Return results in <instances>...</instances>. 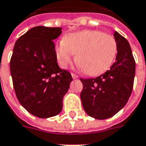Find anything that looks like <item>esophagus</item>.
Returning a JSON list of instances; mask_svg holds the SVG:
<instances>
[{"instance_id": "1", "label": "esophagus", "mask_w": 146, "mask_h": 146, "mask_svg": "<svg viewBox=\"0 0 146 146\" xmlns=\"http://www.w3.org/2000/svg\"><path fill=\"white\" fill-rule=\"evenodd\" d=\"M71 76H72V78L73 79H77L79 76H77V75H76V74H74V73H71Z\"/></svg>"}]
</instances>
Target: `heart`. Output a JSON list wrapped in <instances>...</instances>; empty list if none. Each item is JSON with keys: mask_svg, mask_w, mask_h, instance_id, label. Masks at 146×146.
<instances>
[{"mask_svg": "<svg viewBox=\"0 0 146 146\" xmlns=\"http://www.w3.org/2000/svg\"><path fill=\"white\" fill-rule=\"evenodd\" d=\"M58 62L62 68L70 65L76 55V63L86 74L98 76L115 62L118 44L111 35L97 30L70 33L55 46Z\"/></svg>", "mask_w": 146, "mask_h": 146, "instance_id": "b5f03b06", "label": "heart"}]
</instances>
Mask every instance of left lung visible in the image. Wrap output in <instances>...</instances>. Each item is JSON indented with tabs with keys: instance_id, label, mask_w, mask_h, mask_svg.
I'll use <instances>...</instances> for the list:
<instances>
[{
	"instance_id": "1",
	"label": "left lung",
	"mask_w": 146,
	"mask_h": 146,
	"mask_svg": "<svg viewBox=\"0 0 146 146\" xmlns=\"http://www.w3.org/2000/svg\"><path fill=\"white\" fill-rule=\"evenodd\" d=\"M116 59L109 70L96 78L80 79L83 108L88 115L97 119L114 116L126 105L131 96L136 62L128 41L117 31Z\"/></svg>"
}]
</instances>
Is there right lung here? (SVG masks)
Masks as SVG:
<instances>
[{"label":"right lung","mask_w":146,"mask_h":146,"mask_svg":"<svg viewBox=\"0 0 146 146\" xmlns=\"http://www.w3.org/2000/svg\"><path fill=\"white\" fill-rule=\"evenodd\" d=\"M61 33V27H35L18 39L13 49L9 66L16 97L38 118L58 115L72 81L57 62L53 40Z\"/></svg>","instance_id":"1"}]
</instances>
